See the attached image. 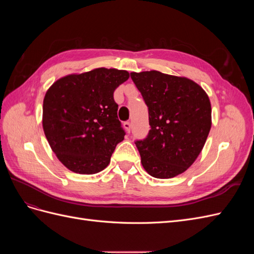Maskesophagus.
<instances>
[{"label": "esophagus", "mask_w": 254, "mask_h": 254, "mask_svg": "<svg viewBox=\"0 0 254 254\" xmlns=\"http://www.w3.org/2000/svg\"><path fill=\"white\" fill-rule=\"evenodd\" d=\"M123 126H124V128L126 129L127 132H130V128H131V124H130V122H124Z\"/></svg>", "instance_id": "34e87169"}]
</instances>
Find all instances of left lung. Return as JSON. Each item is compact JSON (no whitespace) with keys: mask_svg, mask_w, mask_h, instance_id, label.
<instances>
[{"mask_svg":"<svg viewBox=\"0 0 254 254\" xmlns=\"http://www.w3.org/2000/svg\"><path fill=\"white\" fill-rule=\"evenodd\" d=\"M148 108L150 130L134 144L145 171L159 179L194 163L211 129V104L193 80L158 71L130 73Z\"/></svg>","mask_w":254,"mask_h":254,"instance_id":"left-lung-1","label":"left lung"}]
</instances>
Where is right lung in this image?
<instances>
[{
  "label": "right lung",
  "instance_id": "1",
  "mask_svg": "<svg viewBox=\"0 0 254 254\" xmlns=\"http://www.w3.org/2000/svg\"><path fill=\"white\" fill-rule=\"evenodd\" d=\"M129 73L99 67L58 79L43 101V130L52 150L68 170L103 171L126 134L113 93Z\"/></svg>",
  "mask_w": 254,
  "mask_h": 254
}]
</instances>
